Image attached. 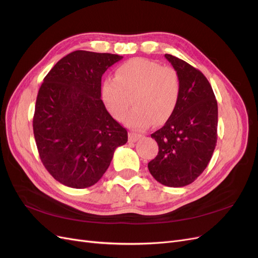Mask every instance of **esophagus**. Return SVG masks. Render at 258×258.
<instances>
[{
    "label": "esophagus",
    "mask_w": 258,
    "mask_h": 258,
    "mask_svg": "<svg viewBox=\"0 0 258 258\" xmlns=\"http://www.w3.org/2000/svg\"><path fill=\"white\" fill-rule=\"evenodd\" d=\"M141 138H142V136L136 134V132H130L129 134V141L130 142H137L138 140H140Z\"/></svg>",
    "instance_id": "34e87169"
}]
</instances>
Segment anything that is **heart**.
I'll return each instance as SVG.
<instances>
[{"mask_svg": "<svg viewBox=\"0 0 258 258\" xmlns=\"http://www.w3.org/2000/svg\"><path fill=\"white\" fill-rule=\"evenodd\" d=\"M102 100L114 118H126L130 127L144 129L165 123L174 113L181 95V82L175 70L156 61L134 58L116 69L115 79H106L101 88Z\"/></svg>", "mask_w": 258, "mask_h": 258, "instance_id": "heart-1", "label": "heart"}]
</instances>
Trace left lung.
Returning a JSON list of instances; mask_svg holds the SVG:
<instances>
[{
  "label": "left lung",
  "instance_id": "left-lung-1",
  "mask_svg": "<svg viewBox=\"0 0 258 258\" xmlns=\"http://www.w3.org/2000/svg\"><path fill=\"white\" fill-rule=\"evenodd\" d=\"M181 82V95L165 126L152 134L159 152L148 162L156 181L169 187L192 183L207 168L217 141V102L199 70L165 54Z\"/></svg>",
  "mask_w": 258,
  "mask_h": 258
}]
</instances>
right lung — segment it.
I'll return each mask as SVG.
<instances>
[{
    "mask_svg": "<svg viewBox=\"0 0 258 258\" xmlns=\"http://www.w3.org/2000/svg\"><path fill=\"white\" fill-rule=\"evenodd\" d=\"M122 59L76 50L59 60L37 93L33 134L40 158L58 182L72 188L95 185L128 132L106 111L101 79Z\"/></svg>",
    "mask_w": 258,
    "mask_h": 258,
    "instance_id": "right-lung-1",
    "label": "right lung"
}]
</instances>
